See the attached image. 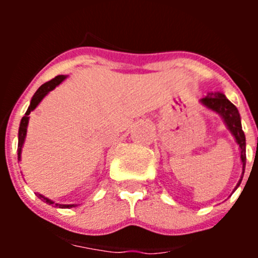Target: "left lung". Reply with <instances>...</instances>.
Returning a JSON list of instances; mask_svg holds the SVG:
<instances>
[{
	"label": "left lung",
	"instance_id": "8db88e82",
	"mask_svg": "<svg viewBox=\"0 0 258 258\" xmlns=\"http://www.w3.org/2000/svg\"><path fill=\"white\" fill-rule=\"evenodd\" d=\"M202 102L206 104L208 108L213 109L216 112L220 113L223 117L225 122H226L227 127L230 129L234 137H235L236 142H238L239 147H240V157L241 163H243V174H244V168H245V160H247V156H245V136L244 132L241 129V122H240V116H239V111L231 102L227 99L226 97L221 93H211L207 97H204L202 99ZM243 178V177H241ZM241 179L239 181L238 186L240 184ZM236 186V187H238Z\"/></svg>",
	"mask_w": 258,
	"mask_h": 258
}]
</instances>
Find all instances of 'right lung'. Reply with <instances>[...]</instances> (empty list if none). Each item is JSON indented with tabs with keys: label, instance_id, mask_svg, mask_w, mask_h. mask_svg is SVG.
I'll use <instances>...</instances> for the list:
<instances>
[{
	"label": "right lung",
	"instance_id": "right-lung-1",
	"mask_svg": "<svg viewBox=\"0 0 258 258\" xmlns=\"http://www.w3.org/2000/svg\"><path fill=\"white\" fill-rule=\"evenodd\" d=\"M64 79H66V76H63V75H59V76L54 77V79H51L50 81H47V83L42 84V85L38 88L37 92L35 93V95L32 97L31 104H29L26 115L23 116L22 121H20L19 142H18V160H20V152H22V146H23V143H24V138H26V134H27V126H28L29 113H31V111H33V109L37 107V104L40 103L41 101H42V98H44L45 95H46L47 93L50 92V90H52V89L55 88V86H58L59 84H60ZM40 198L44 200L45 203H47V204H52L51 200H49L47 198L42 197V195H40ZM55 206L59 207V208H72V207H75L74 204H71V206H61V204H55Z\"/></svg>",
	"mask_w": 258,
	"mask_h": 258
}]
</instances>
